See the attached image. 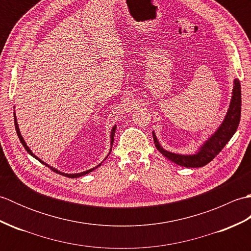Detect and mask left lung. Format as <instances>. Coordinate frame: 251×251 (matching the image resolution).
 Returning a JSON list of instances; mask_svg holds the SVG:
<instances>
[{"label":"left lung","mask_w":251,"mask_h":251,"mask_svg":"<svg viewBox=\"0 0 251 251\" xmlns=\"http://www.w3.org/2000/svg\"><path fill=\"white\" fill-rule=\"evenodd\" d=\"M241 109H242V93H241V83L238 79H234V88L233 96L230 103V109H228L225 121L218 130L208 139L200 151L193 155H180V154H175L168 152L159 146L155 135L153 132V140L155 143L157 150L161 152L165 157H167L170 161L176 163L177 165L183 167H202L211 162L218 154L221 152L223 148L226 147V143L230 141L233 135L239 124L241 120Z\"/></svg>","instance_id":"1"}]
</instances>
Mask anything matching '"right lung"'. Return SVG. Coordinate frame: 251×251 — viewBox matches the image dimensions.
<instances>
[{
  "mask_svg": "<svg viewBox=\"0 0 251 251\" xmlns=\"http://www.w3.org/2000/svg\"><path fill=\"white\" fill-rule=\"evenodd\" d=\"M14 117H15V128H16V132H17V135H18V138H19V140H20V142L23 143V146H24V148L25 149V151L28 152L29 154H31L32 156L33 157H35L37 161H40L42 164H44L45 166H47L49 168H50L52 172H55V173H57V174H59V175H62V176H65V177H68V178H77V177H81V176H85L86 174H89L90 172H93L94 169H96V168H98L99 166H101V164H99L98 166H96V167H94V168H92V169H89V170H86V172H83V173H79V174H65V173H61V172H58L57 169H55V168H52V167H50V165H47L46 163H44L43 161H41V159L39 158V157H36L33 153H32V151L30 150V149L28 148V146L25 145V140H24V138H23V136H21V134H20V131H19V127H18V124H17V121H16V115L14 114ZM114 135H115V126L113 127V129H112V132H111V145H113V138H114Z\"/></svg>",
  "mask_w": 251,
  "mask_h": 251,
  "instance_id": "right-lung-1",
  "label": "right lung"
}]
</instances>
